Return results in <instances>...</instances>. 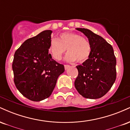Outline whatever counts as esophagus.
I'll use <instances>...</instances> for the list:
<instances>
[{"mask_svg":"<svg viewBox=\"0 0 130 130\" xmlns=\"http://www.w3.org/2000/svg\"><path fill=\"white\" fill-rule=\"evenodd\" d=\"M64 67H65V70H67L68 68H69L70 66L69 65H64Z\"/></svg>","mask_w":130,"mask_h":130,"instance_id":"obj_1","label":"esophagus"}]
</instances>
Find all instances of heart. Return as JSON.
<instances>
[{
	"mask_svg": "<svg viewBox=\"0 0 130 130\" xmlns=\"http://www.w3.org/2000/svg\"><path fill=\"white\" fill-rule=\"evenodd\" d=\"M67 51L65 59L68 62L76 60L82 63L90 57L92 53V44L87 38L73 32L61 34L59 39L51 40L49 51L53 59L60 60Z\"/></svg>",
	"mask_w": 130,
	"mask_h": 130,
	"instance_id": "b5f03b06",
	"label": "heart"
}]
</instances>
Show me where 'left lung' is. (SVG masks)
<instances>
[{"label":"left lung","mask_w":130,"mask_h":130,"mask_svg":"<svg viewBox=\"0 0 130 130\" xmlns=\"http://www.w3.org/2000/svg\"><path fill=\"white\" fill-rule=\"evenodd\" d=\"M92 44L90 56L76 66L78 75L74 86L84 98L96 99L111 89L116 79V59L112 46L103 38L84 28H77Z\"/></svg>","instance_id":"1"}]
</instances>
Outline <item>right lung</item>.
Returning <instances> with one entry per match:
<instances>
[{
  "label": "right lung",
  "instance_id": "right-lung-1",
  "mask_svg": "<svg viewBox=\"0 0 130 130\" xmlns=\"http://www.w3.org/2000/svg\"><path fill=\"white\" fill-rule=\"evenodd\" d=\"M53 31L47 30L24 41L16 51L12 68L16 88L25 97L34 101L48 98L58 77L65 71L49 54Z\"/></svg>",
  "mask_w": 130,
  "mask_h": 130
}]
</instances>
